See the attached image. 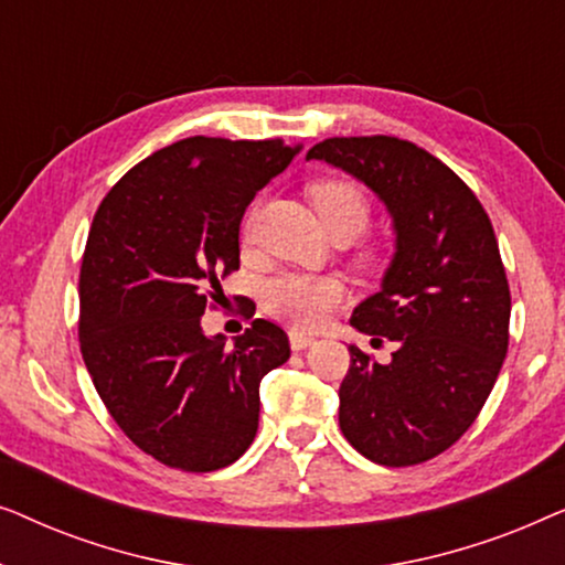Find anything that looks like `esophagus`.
<instances>
[{
	"instance_id": "obj_1",
	"label": "esophagus",
	"mask_w": 565,
	"mask_h": 565,
	"mask_svg": "<svg viewBox=\"0 0 565 565\" xmlns=\"http://www.w3.org/2000/svg\"><path fill=\"white\" fill-rule=\"evenodd\" d=\"M316 342L313 337H308V334H300V331H290V347L296 352H300V350H306V347H311Z\"/></svg>"
}]
</instances>
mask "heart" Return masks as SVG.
<instances>
[{
    "label": "heart",
    "instance_id": "1",
    "mask_svg": "<svg viewBox=\"0 0 565 565\" xmlns=\"http://www.w3.org/2000/svg\"><path fill=\"white\" fill-rule=\"evenodd\" d=\"M308 195H311L316 213L329 228V234L344 228L352 236H358L367 228L373 207H370L365 190L358 182L327 177V180H316L308 188ZM244 234L249 236V223H246ZM342 298L344 285L337 277L285 273L265 285L267 311L296 329H316Z\"/></svg>",
    "mask_w": 565,
    "mask_h": 565
}]
</instances>
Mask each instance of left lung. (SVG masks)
<instances>
[{"instance_id": "obj_1", "label": "left lung", "mask_w": 565, "mask_h": 565, "mask_svg": "<svg viewBox=\"0 0 565 565\" xmlns=\"http://www.w3.org/2000/svg\"><path fill=\"white\" fill-rule=\"evenodd\" d=\"M306 159L358 177L393 218L396 254L350 323L396 352L381 365L350 344L339 427L377 466H416L466 435L504 365L512 296L493 226L473 190L412 141L327 138Z\"/></svg>"}]
</instances>
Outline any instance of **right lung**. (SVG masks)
Masks as SVG:
<instances>
[{"instance_id": "add662e5", "label": "right lung", "mask_w": 565, "mask_h": 565, "mask_svg": "<svg viewBox=\"0 0 565 565\" xmlns=\"http://www.w3.org/2000/svg\"><path fill=\"white\" fill-rule=\"evenodd\" d=\"M282 138L192 136L136 164L99 203L79 273V347L118 427L188 473L242 458L259 427V383L290 358L273 321L226 344L200 316L238 269L246 205L290 164Z\"/></svg>"}]
</instances>
